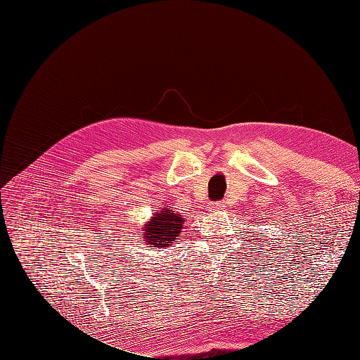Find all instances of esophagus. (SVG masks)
Returning a JSON list of instances; mask_svg holds the SVG:
<instances>
[{"label": "esophagus", "instance_id": "34e87169", "mask_svg": "<svg viewBox=\"0 0 360 360\" xmlns=\"http://www.w3.org/2000/svg\"><path fill=\"white\" fill-rule=\"evenodd\" d=\"M225 207H226V204H225L224 201H219V202H213V204L210 205V210H212V212H213V210H217V212H219V210H224Z\"/></svg>", "mask_w": 360, "mask_h": 360}]
</instances>
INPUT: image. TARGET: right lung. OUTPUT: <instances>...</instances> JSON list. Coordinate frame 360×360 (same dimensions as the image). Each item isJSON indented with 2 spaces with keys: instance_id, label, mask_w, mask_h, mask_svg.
<instances>
[{
  "instance_id": "add662e5",
  "label": "right lung",
  "mask_w": 360,
  "mask_h": 360,
  "mask_svg": "<svg viewBox=\"0 0 360 360\" xmlns=\"http://www.w3.org/2000/svg\"><path fill=\"white\" fill-rule=\"evenodd\" d=\"M183 224V214L174 212L171 207H160L151 213V217L141 230V243L150 249L168 248L179 240Z\"/></svg>"
}]
</instances>
